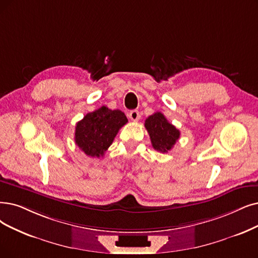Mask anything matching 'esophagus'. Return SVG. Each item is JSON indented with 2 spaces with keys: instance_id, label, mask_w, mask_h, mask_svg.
<instances>
[{
  "instance_id": "obj_1",
  "label": "esophagus",
  "mask_w": 258,
  "mask_h": 258,
  "mask_svg": "<svg viewBox=\"0 0 258 258\" xmlns=\"http://www.w3.org/2000/svg\"><path fill=\"white\" fill-rule=\"evenodd\" d=\"M129 117L133 121H138L140 119V113L138 110H132L129 112Z\"/></svg>"
}]
</instances>
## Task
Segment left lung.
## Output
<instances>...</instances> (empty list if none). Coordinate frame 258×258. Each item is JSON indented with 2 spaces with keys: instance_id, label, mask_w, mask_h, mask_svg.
Returning a JSON list of instances; mask_svg holds the SVG:
<instances>
[{
  "instance_id": "obj_1",
  "label": "left lung",
  "mask_w": 258,
  "mask_h": 258,
  "mask_svg": "<svg viewBox=\"0 0 258 258\" xmlns=\"http://www.w3.org/2000/svg\"><path fill=\"white\" fill-rule=\"evenodd\" d=\"M152 147L160 152L169 151L180 138V131L161 112H156L145 120Z\"/></svg>"
}]
</instances>
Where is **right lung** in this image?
<instances>
[{
	"label": "right lung",
	"instance_id": "obj_1",
	"mask_svg": "<svg viewBox=\"0 0 258 258\" xmlns=\"http://www.w3.org/2000/svg\"><path fill=\"white\" fill-rule=\"evenodd\" d=\"M127 122L125 113L102 106L88 113L76 123V145L89 157H102L116 137L118 130Z\"/></svg>",
	"mask_w": 258,
	"mask_h": 258
}]
</instances>
